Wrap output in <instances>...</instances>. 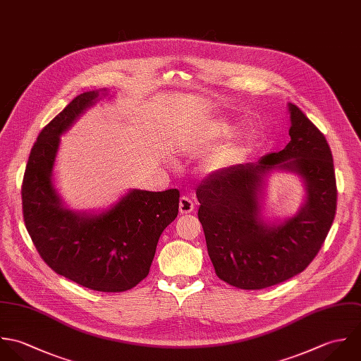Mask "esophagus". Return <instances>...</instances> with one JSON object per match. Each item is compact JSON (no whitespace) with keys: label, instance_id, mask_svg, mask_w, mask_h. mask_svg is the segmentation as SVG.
<instances>
[{"label":"esophagus","instance_id":"esophagus-1","mask_svg":"<svg viewBox=\"0 0 361 361\" xmlns=\"http://www.w3.org/2000/svg\"><path fill=\"white\" fill-rule=\"evenodd\" d=\"M178 209H180L181 215L191 214L194 211V202L188 197H181L180 204H178Z\"/></svg>","mask_w":361,"mask_h":361}]
</instances>
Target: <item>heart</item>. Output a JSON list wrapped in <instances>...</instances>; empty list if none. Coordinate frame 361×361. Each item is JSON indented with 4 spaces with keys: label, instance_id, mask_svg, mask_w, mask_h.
Segmentation results:
<instances>
[{
    "label": "heart",
    "instance_id": "obj_1",
    "mask_svg": "<svg viewBox=\"0 0 361 361\" xmlns=\"http://www.w3.org/2000/svg\"><path fill=\"white\" fill-rule=\"evenodd\" d=\"M231 131H233L231 126H228L226 123H220V124H215L214 127H211L208 130V135L211 138L227 137ZM243 153H244V145H227L223 149H220L216 154H214L211 157V160L208 161V169L209 170H219V169H224L227 166H231V164H234L235 161L240 160Z\"/></svg>",
    "mask_w": 361,
    "mask_h": 361
}]
</instances>
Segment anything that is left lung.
<instances>
[{
	"instance_id": "1",
	"label": "left lung",
	"mask_w": 361,
	"mask_h": 361,
	"mask_svg": "<svg viewBox=\"0 0 361 361\" xmlns=\"http://www.w3.org/2000/svg\"><path fill=\"white\" fill-rule=\"evenodd\" d=\"M290 142L257 163L209 174L197 188L198 219L219 279L234 288L259 290L302 272L324 244L336 214V178L324 134L288 103ZM274 169L300 175L306 202L279 224L260 215L266 177Z\"/></svg>"
}]
</instances>
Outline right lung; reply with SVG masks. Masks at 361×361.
Wrapping results in <instances>:
<instances>
[{"instance_id": "1", "label": "right lung", "mask_w": 361, "mask_h": 361, "mask_svg": "<svg viewBox=\"0 0 361 361\" xmlns=\"http://www.w3.org/2000/svg\"><path fill=\"white\" fill-rule=\"evenodd\" d=\"M107 90L76 96L39 134L22 184L27 233L43 261L83 288L117 293L137 286L149 274L163 230L178 215V190H131L102 214L64 207L53 184L60 137Z\"/></svg>"}]
</instances>
